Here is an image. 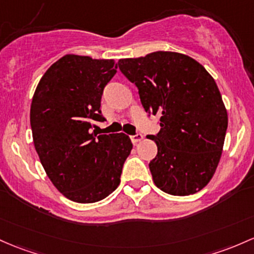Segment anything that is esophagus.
Wrapping results in <instances>:
<instances>
[{"label": "esophagus", "instance_id": "34e87169", "mask_svg": "<svg viewBox=\"0 0 254 254\" xmlns=\"http://www.w3.org/2000/svg\"><path fill=\"white\" fill-rule=\"evenodd\" d=\"M130 138H131L132 143H137V142H140L142 138H143V135H142V133H136V135L131 136Z\"/></svg>", "mask_w": 254, "mask_h": 254}]
</instances>
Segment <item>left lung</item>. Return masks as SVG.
Listing matches in <instances>:
<instances>
[{"instance_id":"8db88e82","label":"left lung","mask_w":254,"mask_h":254,"mask_svg":"<svg viewBox=\"0 0 254 254\" xmlns=\"http://www.w3.org/2000/svg\"><path fill=\"white\" fill-rule=\"evenodd\" d=\"M118 66L137 86L144 111L160 117V131L149 136L158 147L149 163L154 185L177 196L200 191L216 172L228 127L213 77L176 52L121 59Z\"/></svg>"}]
</instances>
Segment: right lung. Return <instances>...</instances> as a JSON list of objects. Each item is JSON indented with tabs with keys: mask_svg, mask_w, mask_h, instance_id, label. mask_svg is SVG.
Returning <instances> with one entry per match:
<instances>
[{
	"mask_svg": "<svg viewBox=\"0 0 254 254\" xmlns=\"http://www.w3.org/2000/svg\"><path fill=\"white\" fill-rule=\"evenodd\" d=\"M117 73L113 59L67 54L53 64L33 94L30 123L47 176L64 196L79 204L100 201L121 183L132 143L124 132L99 135L101 96Z\"/></svg>",
	"mask_w": 254,
	"mask_h": 254,
	"instance_id": "obj_1",
	"label": "right lung"
}]
</instances>
